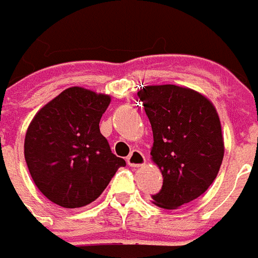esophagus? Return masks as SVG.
<instances>
[{
    "instance_id": "1",
    "label": "esophagus",
    "mask_w": 258,
    "mask_h": 258,
    "mask_svg": "<svg viewBox=\"0 0 258 258\" xmlns=\"http://www.w3.org/2000/svg\"><path fill=\"white\" fill-rule=\"evenodd\" d=\"M127 163H128L130 167H142L146 163V157L139 150H133L127 157Z\"/></svg>"
}]
</instances>
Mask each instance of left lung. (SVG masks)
<instances>
[{
	"label": "left lung",
	"instance_id": "obj_1",
	"mask_svg": "<svg viewBox=\"0 0 258 258\" xmlns=\"http://www.w3.org/2000/svg\"><path fill=\"white\" fill-rule=\"evenodd\" d=\"M138 97L152 124V160L163 175L152 202L177 209L207 191L219 173L224 156L219 114L205 95L182 86H145Z\"/></svg>",
	"mask_w": 258,
	"mask_h": 258
}]
</instances>
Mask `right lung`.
I'll use <instances>...</instances> for the list:
<instances>
[{
	"instance_id": "add662e5",
	"label": "right lung",
	"mask_w": 258,
	"mask_h": 258,
	"mask_svg": "<svg viewBox=\"0 0 258 258\" xmlns=\"http://www.w3.org/2000/svg\"><path fill=\"white\" fill-rule=\"evenodd\" d=\"M110 95L70 87L42 106L28 125L24 158L39 191L62 208H82L100 197L123 158L100 131Z\"/></svg>"
}]
</instances>
